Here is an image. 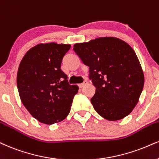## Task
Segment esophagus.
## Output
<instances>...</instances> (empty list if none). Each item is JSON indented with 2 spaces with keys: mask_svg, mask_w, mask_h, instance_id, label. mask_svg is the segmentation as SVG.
<instances>
[{
  "mask_svg": "<svg viewBox=\"0 0 159 159\" xmlns=\"http://www.w3.org/2000/svg\"><path fill=\"white\" fill-rule=\"evenodd\" d=\"M87 83H88L87 81H84L83 83L79 84V85H78V86H79L80 88H83V87H84V86H85V85H87Z\"/></svg>",
  "mask_w": 159,
  "mask_h": 159,
  "instance_id": "obj_1",
  "label": "esophagus"
}]
</instances>
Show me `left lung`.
<instances>
[{"label": "left lung", "instance_id": "obj_1", "mask_svg": "<svg viewBox=\"0 0 159 159\" xmlns=\"http://www.w3.org/2000/svg\"><path fill=\"white\" fill-rule=\"evenodd\" d=\"M74 51L89 67V78L96 87L91 99L95 111L109 121L130 114L144 83L142 66L132 47L117 38L102 37L74 44Z\"/></svg>", "mask_w": 159, "mask_h": 159}]
</instances>
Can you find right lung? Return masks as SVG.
Listing matches in <instances>:
<instances>
[{
  "label": "right lung",
  "instance_id": "add662e5",
  "mask_svg": "<svg viewBox=\"0 0 159 159\" xmlns=\"http://www.w3.org/2000/svg\"><path fill=\"white\" fill-rule=\"evenodd\" d=\"M70 44L40 43L25 54L19 65L17 85L27 111L40 122L52 125L66 118L79 88L69 85L61 62Z\"/></svg>",
  "mask_w": 159,
  "mask_h": 159
}]
</instances>
